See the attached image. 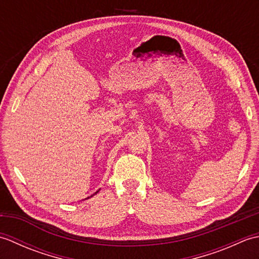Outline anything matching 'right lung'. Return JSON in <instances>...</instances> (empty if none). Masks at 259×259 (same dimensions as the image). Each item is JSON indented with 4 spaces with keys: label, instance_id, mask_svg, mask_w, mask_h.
Instances as JSON below:
<instances>
[{
    "label": "right lung",
    "instance_id": "1",
    "mask_svg": "<svg viewBox=\"0 0 259 259\" xmlns=\"http://www.w3.org/2000/svg\"><path fill=\"white\" fill-rule=\"evenodd\" d=\"M99 190H100V189H99ZM99 190H97V191L95 192V194H93V195H91L90 197H88V198H85V199H89V198H91V197H93V196H95V195H97V194H98V192H99Z\"/></svg>",
    "mask_w": 259,
    "mask_h": 259
}]
</instances>
